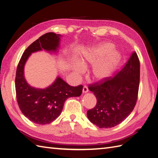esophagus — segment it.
<instances>
[{
	"mask_svg": "<svg viewBox=\"0 0 158 158\" xmlns=\"http://www.w3.org/2000/svg\"><path fill=\"white\" fill-rule=\"evenodd\" d=\"M88 92V88L87 86H85V85H84V86L83 87V89H82V93L83 94H85Z\"/></svg>",
	"mask_w": 158,
	"mask_h": 158,
	"instance_id": "1",
	"label": "esophagus"
}]
</instances>
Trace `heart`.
<instances>
[{"instance_id": "heart-1", "label": "heart", "mask_w": 158, "mask_h": 158, "mask_svg": "<svg viewBox=\"0 0 158 158\" xmlns=\"http://www.w3.org/2000/svg\"><path fill=\"white\" fill-rule=\"evenodd\" d=\"M111 43L104 42L95 45L82 52L79 64L74 63L72 70L75 75H80L84 69L94 66L91 72V78L95 82H103L107 80L115 70L121 55L114 49Z\"/></svg>"}]
</instances>
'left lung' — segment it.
<instances>
[{"mask_svg":"<svg viewBox=\"0 0 158 158\" xmlns=\"http://www.w3.org/2000/svg\"><path fill=\"white\" fill-rule=\"evenodd\" d=\"M140 82V62L133 52L123 69L113 78L91 85L97 99L87 112L89 121L99 128H111L122 123L135 107Z\"/></svg>","mask_w":158,"mask_h":158,"instance_id":"8db88e82","label":"left lung"}]
</instances>
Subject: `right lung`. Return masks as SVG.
I'll list each match as a JSON object with an SVG mask.
<instances>
[{"label": "right lung", "mask_w": 158, "mask_h": 158, "mask_svg": "<svg viewBox=\"0 0 158 158\" xmlns=\"http://www.w3.org/2000/svg\"><path fill=\"white\" fill-rule=\"evenodd\" d=\"M62 36L49 32L41 36L23 52L19 62L16 74V98L21 111L30 121L39 125L54 121L63 109L66 99L79 97L83 86H71L57 76L55 80L45 88H37L27 83L24 75V66L31 53L44 50L57 54Z\"/></svg>", "instance_id": "right-lung-1"}]
</instances>
